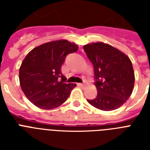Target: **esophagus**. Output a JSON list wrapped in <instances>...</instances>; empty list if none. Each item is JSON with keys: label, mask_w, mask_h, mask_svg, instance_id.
<instances>
[{"label": "esophagus", "mask_w": 150, "mask_h": 150, "mask_svg": "<svg viewBox=\"0 0 150 150\" xmlns=\"http://www.w3.org/2000/svg\"><path fill=\"white\" fill-rule=\"evenodd\" d=\"M80 86H84L85 85H86V82L84 81V82L83 83H80V84H79Z\"/></svg>", "instance_id": "34e87169"}]
</instances>
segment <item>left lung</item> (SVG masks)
<instances>
[{
	"instance_id": "left-lung-1",
	"label": "left lung",
	"mask_w": 150,
	"mask_h": 150,
	"mask_svg": "<svg viewBox=\"0 0 150 150\" xmlns=\"http://www.w3.org/2000/svg\"><path fill=\"white\" fill-rule=\"evenodd\" d=\"M94 68L97 96L87 100L97 109H117L130 97L135 83L132 64L128 57L114 47L102 42L83 47Z\"/></svg>"
}]
</instances>
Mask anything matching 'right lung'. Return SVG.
Masks as SVG:
<instances>
[{"instance_id":"1","label":"right lung","mask_w":150,"mask_h":150,"mask_svg":"<svg viewBox=\"0 0 150 150\" xmlns=\"http://www.w3.org/2000/svg\"><path fill=\"white\" fill-rule=\"evenodd\" d=\"M78 48L75 43L61 40L43 43L27 54L19 68L20 86L35 106L54 109L67 100L76 85L65 83L61 66L66 56Z\"/></svg>"}]
</instances>
